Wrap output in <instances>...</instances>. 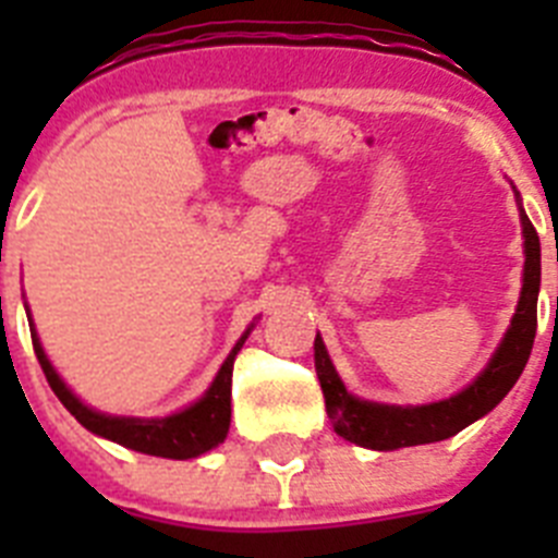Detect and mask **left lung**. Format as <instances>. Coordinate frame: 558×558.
Listing matches in <instances>:
<instances>
[{
    "instance_id": "left-lung-1",
    "label": "left lung",
    "mask_w": 558,
    "mask_h": 558,
    "mask_svg": "<svg viewBox=\"0 0 558 558\" xmlns=\"http://www.w3.org/2000/svg\"><path fill=\"white\" fill-rule=\"evenodd\" d=\"M522 234H525V279H522V295L511 327L502 338L500 349L492 363L483 368L481 377L470 388H463L456 397L445 402H433L422 408H397L363 402L347 393L340 377L335 374L324 340L315 338V372L322 379L327 416L335 433L347 441L368 450H397V447L433 445L456 436L475 418L486 416L506 393L514 388L522 368L531 357L536 335V295H539V236L534 223L522 211Z\"/></svg>"
}]
</instances>
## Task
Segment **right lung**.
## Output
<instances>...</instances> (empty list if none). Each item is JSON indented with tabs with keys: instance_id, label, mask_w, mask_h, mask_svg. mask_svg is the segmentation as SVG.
Instances as JSON below:
<instances>
[{
	"instance_id": "1",
	"label": "right lung",
	"mask_w": 558,
	"mask_h": 558,
	"mask_svg": "<svg viewBox=\"0 0 558 558\" xmlns=\"http://www.w3.org/2000/svg\"><path fill=\"white\" fill-rule=\"evenodd\" d=\"M248 332L236 340V347L231 349V354L226 357L223 368L218 372L215 383H211L209 391L204 393V399H198L195 405L186 408L181 413H172L165 418H125V416H106V413H97L92 408H86L75 393L63 386V379L58 377L56 368L49 366L47 354H44L41 343L36 338V329H33V349H36V357L41 363V372L47 377L49 388L56 391V397L61 399L63 408H66L72 416L81 422L86 430L97 433L102 438H111L117 445L128 447V450L145 452V456H159V458H175V461H184V458H195L201 452L218 447L226 438L231 425V372H234V357L240 352V347L245 343Z\"/></svg>"
}]
</instances>
